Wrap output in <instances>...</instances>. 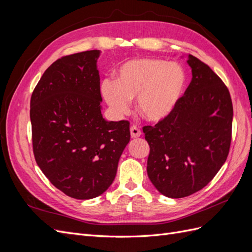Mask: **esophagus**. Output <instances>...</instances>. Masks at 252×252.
I'll list each match as a JSON object with an SVG mask.
<instances>
[{
    "mask_svg": "<svg viewBox=\"0 0 252 252\" xmlns=\"http://www.w3.org/2000/svg\"><path fill=\"white\" fill-rule=\"evenodd\" d=\"M130 134H131V138H133V139L140 138V136H141V130L136 126H131V128H130Z\"/></svg>",
    "mask_w": 252,
    "mask_h": 252,
    "instance_id": "1",
    "label": "esophagus"
}]
</instances>
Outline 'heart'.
<instances>
[{"label":"heart","mask_w":252,"mask_h":252,"mask_svg":"<svg viewBox=\"0 0 252 252\" xmlns=\"http://www.w3.org/2000/svg\"><path fill=\"white\" fill-rule=\"evenodd\" d=\"M186 84V71L179 63L135 58L120 66L116 81L102 82L101 93L118 119L129 112L135 97V108L145 119L161 122L178 107Z\"/></svg>","instance_id":"heart-1"}]
</instances>
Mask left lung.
<instances>
[{
  "mask_svg": "<svg viewBox=\"0 0 252 252\" xmlns=\"http://www.w3.org/2000/svg\"><path fill=\"white\" fill-rule=\"evenodd\" d=\"M192 79L171 116L143 132L150 152L149 180L159 193L180 199L199 191L226 162L233 108L225 84L211 68L188 55Z\"/></svg>",
  "mask_w": 252,
  "mask_h": 252,
  "instance_id": "8db88e82",
  "label": "left lung"
}]
</instances>
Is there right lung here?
<instances>
[{
  "mask_svg": "<svg viewBox=\"0 0 252 252\" xmlns=\"http://www.w3.org/2000/svg\"><path fill=\"white\" fill-rule=\"evenodd\" d=\"M100 50L63 57L42 75L30 100L33 154L53 186L90 200L107 190L130 141L129 122L102 114Z\"/></svg>",
  "mask_w": 252,
  "mask_h": 252,
  "instance_id": "obj_1",
  "label": "right lung"
}]
</instances>
